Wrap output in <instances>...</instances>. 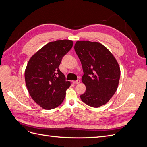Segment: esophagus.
<instances>
[{
	"instance_id": "esophagus-1",
	"label": "esophagus",
	"mask_w": 147,
	"mask_h": 147,
	"mask_svg": "<svg viewBox=\"0 0 147 147\" xmlns=\"http://www.w3.org/2000/svg\"><path fill=\"white\" fill-rule=\"evenodd\" d=\"M74 84H78V83H80V80H79V79H78V80H75V81H73L72 82Z\"/></svg>"
}]
</instances>
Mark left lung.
Segmentation results:
<instances>
[{
	"label": "left lung",
	"mask_w": 147,
	"mask_h": 147,
	"mask_svg": "<svg viewBox=\"0 0 147 147\" xmlns=\"http://www.w3.org/2000/svg\"><path fill=\"white\" fill-rule=\"evenodd\" d=\"M75 51L82 65L83 83L86 91L80 96L82 100L92 107L107 103L118 86L120 69L116 59L101 43L77 41Z\"/></svg>",
	"instance_id": "left-lung-1"
}]
</instances>
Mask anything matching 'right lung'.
<instances>
[{
  "mask_svg": "<svg viewBox=\"0 0 147 147\" xmlns=\"http://www.w3.org/2000/svg\"><path fill=\"white\" fill-rule=\"evenodd\" d=\"M73 46L69 40L47 43L34 55L25 70L26 84L32 99L43 109L51 110L61 105L70 82L59 66Z\"/></svg>",
  "mask_w": 147,
  "mask_h": 147,
  "instance_id": "add662e5",
  "label": "right lung"
}]
</instances>
